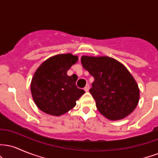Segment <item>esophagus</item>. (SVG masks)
<instances>
[{
    "instance_id": "esophagus-1",
    "label": "esophagus",
    "mask_w": 158,
    "mask_h": 158,
    "mask_svg": "<svg viewBox=\"0 0 158 158\" xmlns=\"http://www.w3.org/2000/svg\"><path fill=\"white\" fill-rule=\"evenodd\" d=\"M89 89H90V85H86V86L85 87L84 90H85L86 92H88V91H89Z\"/></svg>"
}]
</instances>
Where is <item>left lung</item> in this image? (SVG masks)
<instances>
[{"label":"left lung","instance_id":"obj_1","mask_svg":"<svg viewBox=\"0 0 158 158\" xmlns=\"http://www.w3.org/2000/svg\"><path fill=\"white\" fill-rule=\"evenodd\" d=\"M81 62L94 78L90 93L103 116L119 120L135 109L139 98L138 85L124 65L108 56H83Z\"/></svg>","mask_w":158,"mask_h":158}]
</instances>
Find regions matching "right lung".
<instances>
[{"label": "right lung", "mask_w": 158, "mask_h": 158, "mask_svg": "<svg viewBox=\"0 0 158 158\" xmlns=\"http://www.w3.org/2000/svg\"><path fill=\"white\" fill-rule=\"evenodd\" d=\"M78 60L72 54H59L44 61L34 74L31 93L35 105L44 113L60 116L76 106L85 90L76 85L77 79L67 71Z\"/></svg>", "instance_id": "add662e5"}]
</instances>
